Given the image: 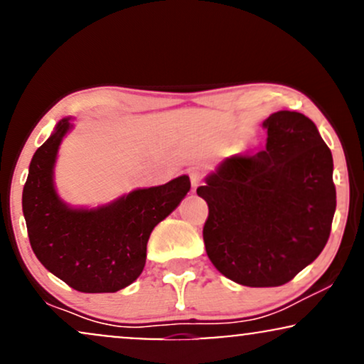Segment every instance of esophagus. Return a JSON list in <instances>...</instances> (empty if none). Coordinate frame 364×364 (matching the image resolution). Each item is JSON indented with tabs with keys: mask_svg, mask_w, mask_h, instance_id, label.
Masks as SVG:
<instances>
[{
	"mask_svg": "<svg viewBox=\"0 0 364 364\" xmlns=\"http://www.w3.org/2000/svg\"><path fill=\"white\" fill-rule=\"evenodd\" d=\"M189 177H191V183H192V191H196L200 186V181H203V175H200L199 170H191Z\"/></svg>",
	"mask_w": 364,
	"mask_h": 364,
	"instance_id": "esophagus-1",
	"label": "esophagus"
}]
</instances>
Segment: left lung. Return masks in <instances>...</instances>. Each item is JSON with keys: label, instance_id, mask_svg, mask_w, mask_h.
Listing matches in <instances>:
<instances>
[{"label": "left lung", "instance_id": "left-lung-1", "mask_svg": "<svg viewBox=\"0 0 364 364\" xmlns=\"http://www.w3.org/2000/svg\"><path fill=\"white\" fill-rule=\"evenodd\" d=\"M262 126L266 149L226 158L198 187L209 208V260L250 288L286 284L314 262L336 213L334 161L317 126L291 110L271 114Z\"/></svg>", "mask_w": 364, "mask_h": 364}]
</instances>
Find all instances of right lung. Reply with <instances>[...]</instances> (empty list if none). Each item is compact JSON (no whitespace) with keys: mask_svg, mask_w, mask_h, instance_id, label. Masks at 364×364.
Listing matches in <instances>:
<instances>
[{"mask_svg":"<svg viewBox=\"0 0 364 364\" xmlns=\"http://www.w3.org/2000/svg\"><path fill=\"white\" fill-rule=\"evenodd\" d=\"M70 117L33 153L21 208L33 254L47 271L81 293H115L138 279L153 228L191 189L187 175L164 186L136 189L98 208H71L54 187L59 144Z\"/></svg>","mask_w":364,"mask_h":364,"instance_id":"obj_1","label":"right lung"}]
</instances>
